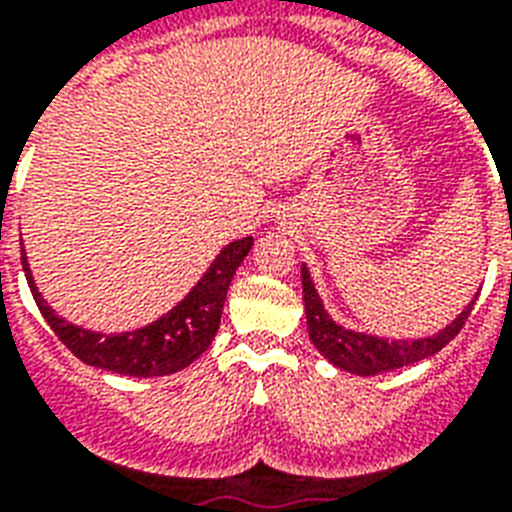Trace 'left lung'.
Here are the masks:
<instances>
[{"mask_svg": "<svg viewBox=\"0 0 512 512\" xmlns=\"http://www.w3.org/2000/svg\"><path fill=\"white\" fill-rule=\"evenodd\" d=\"M300 279H303V303H306V325L308 338L317 346L319 354L330 360L335 368L349 370L357 376H378L386 370L405 368L413 362H421L438 354L448 341H454V335L459 333L473 311L475 300H470L459 317L440 330L438 335L429 338H413V341H389V338H378V335L357 333L349 327L338 325L330 314L325 311V303L319 298L314 279L308 273L306 265H300Z\"/></svg>", "mask_w": 512, "mask_h": 512, "instance_id": "obj_1", "label": "left lung"}]
</instances>
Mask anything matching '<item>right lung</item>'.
Masks as SVG:
<instances>
[{
	"mask_svg": "<svg viewBox=\"0 0 512 512\" xmlns=\"http://www.w3.org/2000/svg\"><path fill=\"white\" fill-rule=\"evenodd\" d=\"M252 244H255L252 236L230 241L228 247L214 257L209 271L198 279L193 290L187 292L185 300H179L169 314H163L161 319H155L139 330H131V333L112 335L93 333V330H85V327H77L66 322L64 317H58L45 303L42 292L37 290L23 249L21 263L42 317L77 360H83L85 365H93V368L112 370L120 376L152 378L169 376V373L187 368L209 349V343L220 330L222 306H225L230 279H233L236 268L244 263Z\"/></svg>",
	"mask_w": 512,
	"mask_h": 512,
	"instance_id": "1",
	"label": "right lung"
}]
</instances>
